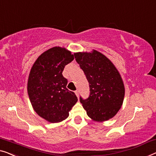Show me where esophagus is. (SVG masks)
Masks as SVG:
<instances>
[{
    "label": "esophagus",
    "mask_w": 156,
    "mask_h": 156,
    "mask_svg": "<svg viewBox=\"0 0 156 156\" xmlns=\"http://www.w3.org/2000/svg\"><path fill=\"white\" fill-rule=\"evenodd\" d=\"M75 93H76V96H77V97L78 98V97H79V92H78V90H76V91L75 92Z\"/></svg>",
    "instance_id": "esophagus-1"
}]
</instances>
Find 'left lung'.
Instances as JSON below:
<instances>
[{
    "mask_svg": "<svg viewBox=\"0 0 156 156\" xmlns=\"http://www.w3.org/2000/svg\"><path fill=\"white\" fill-rule=\"evenodd\" d=\"M74 57L89 83V97L85 99L80 97L87 115L99 122L113 118L121 107L125 96L119 72L106 56L97 50L77 52Z\"/></svg>",
    "mask_w": 156,
    "mask_h": 156,
    "instance_id": "left-lung-1",
    "label": "left lung"
}]
</instances>
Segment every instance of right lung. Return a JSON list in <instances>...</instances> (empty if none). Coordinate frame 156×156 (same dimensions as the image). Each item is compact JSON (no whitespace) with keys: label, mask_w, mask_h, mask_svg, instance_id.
I'll list each match as a JSON object with an SVG mask.
<instances>
[{"label":"right lung","mask_w":156,"mask_h":156,"mask_svg":"<svg viewBox=\"0 0 156 156\" xmlns=\"http://www.w3.org/2000/svg\"><path fill=\"white\" fill-rule=\"evenodd\" d=\"M70 51L60 47L49 49L38 57L30 71L28 94L34 111L50 122L66 119L78 101L75 93L66 88L68 80L62 72L73 61Z\"/></svg>","instance_id":"obj_1"}]
</instances>
